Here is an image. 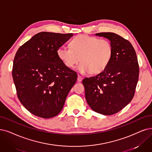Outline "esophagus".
I'll list each match as a JSON object with an SVG mask.
<instances>
[{"label": "esophagus", "mask_w": 152, "mask_h": 152, "mask_svg": "<svg viewBox=\"0 0 152 152\" xmlns=\"http://www.w3.org/2000/svg\"><path fill=\"white\" fill-rule=\"evenodd\" d=\"M82 79H83V78L80 75H78V76H77V81L78 82H80L82 80Z\"/></svg>", "instance_id": "34e87169"}]
</instances>
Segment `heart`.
<instances>
[{
	"instance_id": "heart-1",
	"label": "heart",
	"mask_w": 152,
	"mask_h": 152,
	"mask_svg": "<svg viewBox=\"0 0 152 152\" xmlns=\"http://www.w3.org/2000/svg\"><path fill=\"white\" fill-rule=\"evenodd\" d=\"M58 58L69 69H74L79 63L78 70L81 74L90 72L98 74L108 65L112 56L110 42L105 39L80 35L70 42V48L61 46L57 50Z\"/></svg>"
}]
</instances>
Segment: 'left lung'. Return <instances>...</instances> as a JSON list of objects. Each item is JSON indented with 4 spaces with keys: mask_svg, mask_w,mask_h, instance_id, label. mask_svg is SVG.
<instances>
[{
    "mask_svg": "<svg viewBox=\"0 0 152 152\" xmlns=\"http://www.w3.org/2000/svg\"><path fill=\"white\" fill-rule=\"evenodd\" d=\"M110 41L112 56L106 69L82 83L87 104L97 113L111 115L128 105L134 96L139 67L136 52L130 42L112 32L95 34Z\"/></svg>",
    "mask_w": 152,
    "mask_h": 152,
    "instance_id": "left-lung-1",
    "label": "left lung"
}]
</instances>
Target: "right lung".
<instances>
[{
  "label": "right lung",
  "mask_w": 152,
  "mask_h": 152,
  "mask_svg": "<svg viewBox=\"0 0 152 152\" xmlns=\"http://www.w3.org/2000/svg\"><path fill=\"white\" fill-rule=\"evenodd\" d=\"M72 36L39 32L15 54L12 77L17 96L23 106L36 116L50 118L57 115L76 82V72L66 67L57 54L58 47Z\"/></svg>",
  "instance_id": "obj_1"
}]
</instances>
